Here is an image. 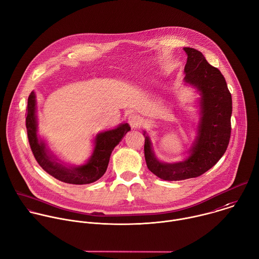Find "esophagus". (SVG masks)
I'll use <instances>...</instances> for the list:
<instances>
[{
    "instance_id": "34e87169",
    "label": "esophagus",
    "mask_w": 259,
    "mask_h": 259,
    "mask_svg": "<svg viewBox=\"0 0 259 259\" xmlns=\"http://www.w3.org/2000/svg\"><path fill=\"white\" fill-rule=\"evenodd\" d=\"M128 123L130 124L131 128L135 129V128L140 127L142 121H141V119H140L139 116H137V115H135V114H131V115L128 117Z\"/></svg>"
}]
</instances>
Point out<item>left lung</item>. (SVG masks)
<instances>
[{"label":"left lung","mask_w":259,"mask_h":259,"mask_svg":"<svg viewBox=\"0 0 259 259\" xmlns=\"http://www.w3.org/2000/svg\"><path fill=\"white\" fill-rule=\"evenodd\" d=\"M187 63L184 68L186 83L200 92V122L190 156L183 161L164 163L151 150L145 136L144 156L151 173L165 181H180L199 177L224 155L231 137L232 96L221 71L208 64L202 53L184 48Z\"/></svg>","instance_id":"left-lung-1"}]
</instances>
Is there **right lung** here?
Listing matches in <instances>:
<instances>
[{"label":"right lung","instance_id":"add662e5","mask_svg":"<svg viewBox=\"0 0 259 259\" xmlns=\"http://www.w3.org/2000/svg\"><path fill=\"white\" fill-rule=\"evenodd\" d=\"M35 110V95L32 92L28 97L26 108V129L31 151L38 164L48 174L68 184H91L102 178L107 170L113 149L130 130V126L125 123L115 129L99 133L96 136V145L91 159L80 166H67L58 161V159L50 153L45 142L37 137Z\"/></svg>","mask_w":259,"mask_h":259}]
</instances>
